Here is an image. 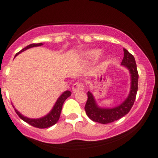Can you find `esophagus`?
I'll list each match as a JSON object with an SVG mask.
<instances>
[{
    "instance_id": "34e87169",
    "label": "esophagus",
    "mask_w": 158,
    "mask_h": 158,
    "mask_svg": "<svg viewBox=\"0 0 158 158\" xmlns=\"http://www.w3.org/2000/svg\"><path fill=\"white\" fill-rule=\"evenodd\" d=\"M85 88V85L82 83H75L73 85V88H72V91L73 93H77V92L79 91V90H82Z\"/></svg>"
}]
</instances>
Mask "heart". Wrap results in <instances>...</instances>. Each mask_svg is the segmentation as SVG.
Returning <instances> with one entry per match:
<instances>
[{"instance_id":"obj_1","label":"heart","mask_w":158,"mask_h":158,"mask_svg":"<svg viewBox=\"0 0 158 158\" xmlns=\"http://www.w3.org/2000/svg\"><path fill=\"white\" fill-rule=\"evenodd\" d=\"M103 52V50L102 49L99 48H96V49H92V50H89L88 51H86L83 53V58L85 60L88 61H94L97 60L99 59L101 56H102Z\"/></svg>"}]
</instances>
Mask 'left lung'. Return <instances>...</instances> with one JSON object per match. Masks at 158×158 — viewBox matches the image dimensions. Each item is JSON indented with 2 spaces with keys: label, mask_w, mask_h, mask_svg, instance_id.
I'll use <instances>...</instances> for the list:
<instances>
[{
  "label": "left lung",
  "mask_w": 158,
  "mask_h": 158,
  "mask_svg": "<svg viewBox=\"0 0 158 158\" xmlns=\"http://www.w3.org/2000/svg\"><path fill=\"white\" fill-rule=\"evenodd\" d=\"M124 57L121 62V65L127 68L131 77V88L128 97L119 106L114 108H102L97 105L93 94L88 92V100L85 106V110L88 116L94 122L107 124L122 118L129 112L133 106L136 99L137 89H138V72L137 64L133 55H131L126 49H123Z\"/></svg>",
  "instance_id": "obj_1"
}]
</instances>
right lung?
<instances>
[{"instance_id": "right-lung-1", "label": "right lung", "mask_w": 158, "mask_h": 158, "mask_svg": "<svg viewBox=\"0 0 158 158\" xmlns=\"http://www.w3.org/2000/svg\"><path fill=\"white\" fill-rule=\"evenodd\" d=\"M41 45H43V43H39V44H31L28 45V46H27L26 48L22 49V50H21L20 52H18V53H16L15 56L19 55V54L21 53V52L27 50V49L35 48V47H39V46H41ZM70 95H71V92H70V90H65L64 92H63V93L61 94L60 97L58 98V99L56 100L55 105H54L53 107H52L51 110H50L47 115L37 119H32V118H29V117H25V116H23V114H21L19 110L16 109L15 107H14L13 105H12V106H13V108H15V112L17 113L18 115L19 116L20 118L22 119V120L24 121V122L27 123L28 124L31 125L32 126L36 127V128H48V127L53 126V125H55L56 123L59 121V117H60L61 109H62L63 104H64V101L66 100L67 98L70 97Z\"/></svg>"}]
</instances>
